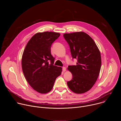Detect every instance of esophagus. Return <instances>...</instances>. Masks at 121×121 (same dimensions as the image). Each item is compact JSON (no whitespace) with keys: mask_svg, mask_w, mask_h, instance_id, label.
I'll use <instances>...</instances> for the list:
<instances>
[{"mask_svg":"<svg viewBox=\"0 0 121 121\" xmlns=\"http://www.w3.org/2000/svg\"><path fill=\"white\" fill-rule=\"evenodd\" d=\"M62 70H63V72H65V71H66V67H63V68H62Z\"/></svg>","mask_w":121,"mask_h":121,"instance_id":"obj_1","label":"esophagus"}]
</instances>
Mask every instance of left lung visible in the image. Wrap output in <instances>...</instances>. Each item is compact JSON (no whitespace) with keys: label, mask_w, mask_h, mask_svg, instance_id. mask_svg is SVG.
<instances>
[{"label":"left lung","mask_w":121,"mask_h":121,"mask_svg":"<svg viewBox=\"0 0 121 121\" xmlns=\"http://www.w3.org/2000/svg\"><path fill=\"white\" fill-rule=\"evenodd\" d=\"M63 36L69 45L73 58L78 60L76 65L67 67L73 76L67 86L75 93H85L92 88L99 75L101 64L99 50L84 32L65 33Z\"/></svg>","instance_id":"obj_1"}]
</instances>
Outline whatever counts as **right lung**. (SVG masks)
Instances as JSON below:
<instances>
[{
    "label": "right lung",
    "instance_id": "right-lung-1",
    "mask_svg": "<svg viewBox=\"0 0 121 121\" xmlns=\"http://www.w3.org/2000/svg\"><path fill=\"white\" fill-rule=\"evenodd\" d=\"M60 35L58 32L52 31L37 33L24 50L22 59L23 73L31 87L40 93L50 92L56 78L61 74L62 67L53 65L55 58L51 54V45Z\"/></svg>",
    "mask_w": 121,
    "mask_h": 121
}]
</instances>
